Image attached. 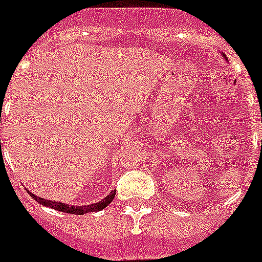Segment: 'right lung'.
Segmentation results:
<instances>
[{"label":"right lung","instance_id":"obj_1","mask_svg":"<svg viewBox=\"0 0 262 262\" xmlns=\"http://www.w3.org/2000/svg\"><path fill=\"white\" fill-rule=\"evenodd\" d=\"M29 195H31L36 202H39L40 205L46 206V207H51L54 210H57L60 212H69V214H75V215H83V214H87V212H97L103 210L105 207L110 205L116 196V190H112L107 196H105L102 201H99L98 203H94V205H87V206H70L66 205V203H61V202L56 201H47V199H42L40 196H36L35 193H32L31 191H28Z\"/></svg>","mask_w":262,"mask_h":262}]
</instances>
